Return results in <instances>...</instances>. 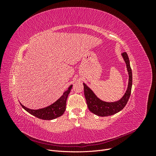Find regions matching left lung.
<instances>
[{
    "instance_id": "1",
    "label": "left lung",
    "mask_w": 156,
    "mask_h": 156,
    "mask_svg": "<svg viewBox=\"0 0 156 156\" xmlns=\"http://www.w3.org/2000/svg\"><path fill=\"white\" fill-rule=\"evenodd\" d=\"M121 56L126 65L129 75V80L126 91L120 100L111 102L103 101L97 97L92 90V89L90 88L85 83H83L84 97L86 99L88 109L97 116H107L115 115L123 109L128 101L132 87V71L127 54L124 53L121 55Z\"/></svg>"
}]
</instances>
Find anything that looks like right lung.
I'll use <instances>...</instances> for the list:
<instances>
[{
    "instance_id": "add662e5",
    "label": "right lung",
    "mask_w": 156,
    "mask_h": 156,
    "mask_svg": "<svg viewBox=\"0 0 156 156\" xmlns=\"http://www.w3.org/2000/svg\"><path fill=\"white\" fill-rule=\"evenodd\" d=\"M72 84L70 85L66 90L64 91L57 100L55 101L51 105L39 109H30L24 106L20 103L21 105L24 109L32 115L40 119L50 120L56 119L60 116H62L66 110V100L72 88Z\"/></svg>"
}]
</instances>
